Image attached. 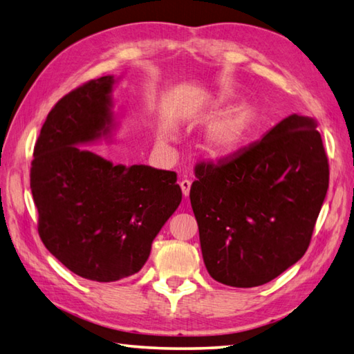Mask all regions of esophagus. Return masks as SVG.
Returning <instances> with one entry per match:
<instances>
[{"label": "esophagus", "instance_id": "obj_1", "mask_svg": "<svg viewBox=\"0 0 354 354\" xmlns=\"http://www.w3.org/2000/svg\"><path fill=\"white\" fill-rule=\"evenodd\" d=\"M179 185H181V190H183V193H184V196H185V198L189 196V195H190V187H192V181H190V179H183L181 184H179Z\"/></svg>", "mask_w": 354, "mask_h": 354}]
</instances>
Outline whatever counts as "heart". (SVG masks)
<instances>
[{"mask_svg":"<svg viewBox=\"0 0 354 354\" xmlns=\"http://www.w3.org/2000/svg\"><path fill=\"white\" fill-rule=\"evenodd\" d=\"M247 120L242 113H232L214 121L209 129L210 147L216 151L230 150L245 130Z\"/></svg>","mask_w":354,"mask_h":354,"instance_id":"1","label":"heart"}]
</instances>
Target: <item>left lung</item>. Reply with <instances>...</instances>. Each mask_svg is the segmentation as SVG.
Masks as SVG:
<instances>
[{"label": "left lung", "mask_w": 354, "mask_h": 354, "mask_svg": "<svg viewBox=\"0 0 354 354\" xmlns=\"http://www.w3.org/2000/svg\"><path fill=\"white\" fill-rule=\"evenodd\" d=\"M190 203L207 272L230 287L267 283L307 252L328 189L316 122L292 115L219 162H198Z\"/></svg>", "instance_id": "obj_1"}]
</instances>
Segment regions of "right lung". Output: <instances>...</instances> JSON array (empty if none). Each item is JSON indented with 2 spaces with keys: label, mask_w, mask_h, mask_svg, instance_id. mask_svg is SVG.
<instances>
[{
  "label": "right lung",
  "mask_w": 354,
  "mask_h": 354,
  "mask_svg": "<svg viewBox=\"0 0 354 354\" xmlns=\"http://www.w3.org/2000/svg\"><path fill=\"white\" fill-rule=\"evenodd\" d=\"M113 82L90 80L55 104L30 169L41 241L71 272L96 282L140 272L183 198L175 171L113 165L76 147L109 131Z\"/></svg>",
  "instance_id": "add662e5"
}]
</instances>
